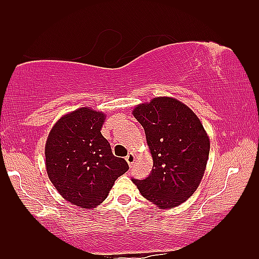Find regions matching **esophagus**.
Returning <instances> with one entry per match:
<instances>
[{"label":"esophagus","instance_id":"1","mask_svg":"<svg viewBox=\"0 0 259 259\" xmlns=\"http://www.w3.org/2000/svg\"><path fill=\"white\" fill-rule=\"evenodd\" d=\"M135 155H134V153H129L127 154V156L125 157V160H126V162H127V164L129 165H133V163L134 162H135Z\"/></svg>","mask_w":259,"mask_h":259}]
</instances>
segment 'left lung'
<instances>
[{
	"label": "left lung",
	"mask_w": 259,
	"mask_h": 259,
	"mask_svg": "<svg viewBox=\"0 0 259 259\" xmlns=\"http://www.w3.org/2000/svg\"><path fill=\"white\" fill-rule=\"evenodd\" d=\"M133 115L143 126L153 169L135 180L141 194L162 209L185 202L199 187L209 154V137L199 117L173 97L141 103Z\"/></svg>",
	"instance_id": "1"
}]
</instances>
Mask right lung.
<instances>
[{"label":"right lung","mask_w":259,"mask_h":259,"mask_svg":"<svg viewBox=\"0 0 259 259\" xmlns=\"http://www.w3.org/2000/svg\"><path fill=\"white\" fill-rule=\"evenodd\" d=\"M105 118L104 112L82 106L61 116L48 134L47 175L59 194L77 207H97L129 169L124 158L113 156L102 135Z\"/></svg>","instance_id":"obj_1"}]
</instances>
